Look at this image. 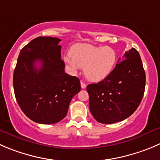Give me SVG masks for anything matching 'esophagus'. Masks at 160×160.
<instances>
[{
    "label": "esophagus",
    "mask_w": 160,
    "mask_h": 160,
    "mask_svg": "<svg viewBox=\"0 0 160 160\" xmlns=\"http://www.w3.org/2000/svg\"><path fill=\"white\" fill-rule=\"evenodd\" d=\"M81 87H82V89H86V84L82 81L81 82Z\"/></svg>",
    "instance_id": "obj_1"
}]
</instances>
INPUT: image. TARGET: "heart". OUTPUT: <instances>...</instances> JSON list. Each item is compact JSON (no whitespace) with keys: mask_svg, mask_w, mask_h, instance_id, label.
I'll return each instance as SVG.
<instances>
[{"mask_svg":"<svg viewBox=\"0 0 160 160\" xmlns=\"http://www.w3.org/2000/svg\"><path fill=\"white\" fill-rule=\"evenodd\" d=\"M63 61L71 71L83 67L86 77L92 82H100L107 78L115 68L118 56L109 46H96L90 44H77L70 50Z\"/></svg>","mask_w":160,"mask_h":160,"instance_id":"heart-1","label":"heart"}]
</instances>
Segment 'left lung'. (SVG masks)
Wrapping results in <instances>:
<instances>
[{"mask_svg":"<svg viewBox=\"0 0 160 160\" xmlns=\"http://www.w3.org/2000/svg\"><path fill=\"white\" fill-rule=\"evenodd\" d=\"M103 81L88 85L89 110L97 122L105 124L128 118L139 106L145 88V72L139 52L132 48L118 59Z\"/></svg>","mask_w":160,"mask_h":160,"instance_id":"1","label":"left lung"}]
</instances>
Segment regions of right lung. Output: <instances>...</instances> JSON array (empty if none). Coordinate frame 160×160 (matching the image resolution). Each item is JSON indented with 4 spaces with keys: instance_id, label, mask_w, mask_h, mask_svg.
Returning a JSON list of instances; mask_svg holds the SVG:
<instances>
[{
    "instance_id": "1",
    "label": "right lung",
    "mask_w": 160,
    "mask_h": 160,
    "mask_svg": "<svg viewBox=\"0 0 160 160\" xmlns=\"http://www.w3.org/2000/svg\"><path fill=\"white\" fill-rule=\"evenodd\" d=\"M60 41L52 37L33 39L21 49L13 74L15 96L21 110L41 124L61 121L71 99L81 90L79 79L65 73Z\"/></svg>"
}]
</instances>
